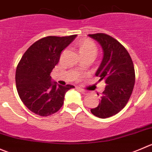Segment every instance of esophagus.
Returning <instances> with one entry per match:
<instances>
[{
  "instance_id": "esophagus-1",
  "label": "esophagus",
  "mask_w": 152,
  "mask_h": 152,
  "mask_svg": "<svg viewBox=\"0 0 152 152\" xmlns=\"http://www.w3.org/2000/svg\"><path fill=\"white\" fill-rule=\"evenodd\" d=\"M78 90H79L80 92H81V93H82V94H88V92H87L86 91H85V90L82 89V88H78Z\"/></svg>"
}]
</instances>
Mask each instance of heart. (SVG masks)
Wrapping results in <instances>:
<instances>
[{
  "mask_svg": "<svg viewBox=\"0 0 152 152\" xmlns=\"http://www.w3.org/2000/svg\"><path fill=\"white\" fill-rule=\"evenodd\" d=\"M79 50L81 55H93L95 56L97 53V48L92 40L83 39L79 44Z\"/></svg>",
  "mask_w": 152,
  "mask_h": 152,
  "instance_id": "obj_1",
  "label": "heart"
}]
</instances>
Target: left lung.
<instances>
[{"instance_id":"1","label":"left lung","mask_w":152,"mask_h":152,"mask_svg":"<svg viewBox=\"0 0 152 152\" xmlns=\"http://www.w3.org/2000/svg\"><path fill=\"white\" fill-rule=\"evenodd\" d=\"M103 50V58L95 75L106 83L100 103L91 112L107 118L121 112L127 104L135 82L133 61L126 48L116 39L103 33L88 34Z\"/></svg>"}]
</instances>
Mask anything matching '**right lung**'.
<instances>
[{
    "label": "right lung",
    "instance_id": "add662e5",
    "mask_svg": "<svg viewBox=\"0 0 152 152\" xmlns=\"http://www.w3.org/2000/svg\"><path fill=\"white\" fill-rule=\"evenodd\" d=\"M75 37H43L22 56L16 69V87L21 101L33 113L47 117L57 112L64 104L66 92L75 87L52 83L50 73L58 64L61 52Z\"/></svg>",
    "mask_w": 152,
    "mask_h": 152
}]
</instances>
